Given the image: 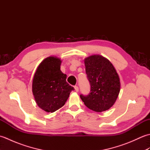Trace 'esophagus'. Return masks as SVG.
Here are the masks:
<instances>
[{"label":"esophagus","instance_id":"34e87169","mask_svg":"<svg viewBox=\"0 0 150 150\" xmlns=\"http://www.w3.org/2000/svg\"><path fill=\"white\" fill-rule=\"evenodd\" d=\"M74 88H75V91L78 92V91H79V87L77 86H75Z\"/></svg>","mask_w":150,"mask_h":150}]
</instances>
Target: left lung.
Returning <instances> with one entry per match:
<instances>
[{
    "label": "left lung",
    "instance_id": "1",
    "mask_svg": "<svg viewBox=\"0 0 150 150\" xmlns=\"http://www.w3.org/2000/svg\"><path fill=\"white\" fill-rule=\"evenodd\" d=\"M84 64L90 92L80 97L89 109L96 112L106 111L115 103L120 92L119 75L112 64L101 55L89 57Z\"/></svg>",
    "mask_w": 150,
    "mask_h": 150
}]
</instances>
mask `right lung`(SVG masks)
<instances>
[{"label":"right lung","instance_id":"add662e5","mask_svg":"<svg viewBox=\"0 0 150 150\" xmlns=\"http://www.w3.org/2000/svg\"><path fill=\"white\" fill-rule=\"evenodd\" d=\"M60 59L49 57L40 64L35 73L32 91L38 106L53 113L65 104L74 88L66 82V75L60 71Z\"/></svg>","mask_w":150,"mask_h":150}]
</instances>
